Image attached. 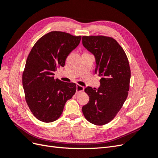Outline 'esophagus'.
<instances>
[{
	"instance_id": "obj_1",
	"label": "esophagus",
	"mask_w": 158,
	"mask_h": 158,
	"mask_svg": "<svg viewBox=\"0 0 158 158\" xmlns=\"http://www.w3.org/2000/svg\"><path fill=\"white\" fill-rule=\"evenodd\" d=\"M84 90V88L80 85H76V93H80L81 92H83Z\"/></svg>"
}]
</instances>
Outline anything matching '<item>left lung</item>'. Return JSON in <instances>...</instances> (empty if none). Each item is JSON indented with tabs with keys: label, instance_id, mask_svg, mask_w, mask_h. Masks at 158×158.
Segmentation results:
<instances>
[{
	"label": "left lung",
	"instance_id": "1",
	"mask_svg": "<svg viewBox=\"0 0 158 158\" xmlns=\"http://www.w3.org/2000/svg\"><path fill=\"white\" fill-rule=\"evenodd\" d=\"M82 44L94 55L95 72L102 77L99 88L87 87L84 89L89 101L82 107V113L89 123L104 125L115 117L127 98L130 65L125 51L113 37L83 36Z\"/></svg>",
	"mask_w": 158,
	"mask_h": 158
}]
</instances>
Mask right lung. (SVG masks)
<instances>
[{
  "label": "right lung",
  "mask_w": 158,
  "mask_h": 158,
  "mask_svg": "<svg viewBox=\"0 0 158 158\" xmlns=\"http://www.w3.org/2000/svg\"><path fill=\"white\" fill-rule=\"evenodd\" d=\"M81 36L52 31L32 47L22 74L25 99L38 120L51 123L58 119L67 100L75 94L76 85L55 78L54 73L63 67L66 57L77 47Z\"/></svg>",
  "instance_id": "1"
}]
</instances>
